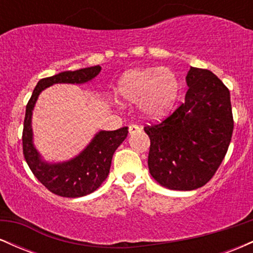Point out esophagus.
<instances>
[{"mask_svg":"<svg viewBox=\"0 0 253 253\" xmlns=\"http://www.w3.org/2000/svg\"><path fill=\"white\" fill-rule=\"evenodd\" d=\"M128 132L129 134H135V133L140 132V127H138L136 125H130L128 127Z\"/></svg>","mask_w":253,"mask_h":253,"instance_id":"esophagus-1","label":"esophagus"}]
</instances>
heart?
<instances>
[{
    "label": "heart",
    "instance_id": "b5f03b06",
    "mask_svg": "<svg viewBox=\"0 0 253 253\" xmlns=\"http://www.w3.org/2000/svg\"><path fill=\"white\" fill-rule=\"evenodd\" d=\"M179 92L178 78L169 69L145 68L125 72L119 80L117 94L124 103L139 102L141 115L159 120L172 109Z\"/></svg>",
    "mask_w": 253,
    "mask_h": 253
}]
</instances>
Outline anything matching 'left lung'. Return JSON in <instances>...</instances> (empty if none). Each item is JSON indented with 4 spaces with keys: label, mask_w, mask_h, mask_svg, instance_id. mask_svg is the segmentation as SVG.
Returning <instances> with one entry per match:
<instances>
[{
    "label": "left lung",
    "mask_w": 253,
    "mask_h": 253,
    "mask_svg": "<svg viewBox=\"0 0 253 253\" xmlns=\"http://www.w3.org/2000/svg\"><path fill=\"white\" fill-rule=\"evenodd\" d=\"M185 101L163 123L144 127L150 136L151 176L171 190H195L213 177L233 132L231 98L210 70L190 66Z\"/></svg>",
    "instance_id": "left-lung-1"
}]
</instances>
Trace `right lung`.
<instances>
[{
	"instance_id": "add662e5",
	"label": "right lung",
	"mask_w": 253,
	"mask_h": 253,
	"mask_svg": "<svg viewBox=\"0 0 253 253\" xmlns=\"http://www.w3.org/2000/svg\"><path fill=\"white\" fill-rule=\"evenodd\" d=\"M101 72V66L64 71L52 77L42 78L33 90L26 107L22 133L25 159L34 176L56 195L63 197H82L94 193L108 177L115 150L128 134V127L117 130H98L84 149L68 161L48 162L34 145L32 115L38 97L42 90L53 84H84L94 80Z\"/></svg>"
}]
</instances>
